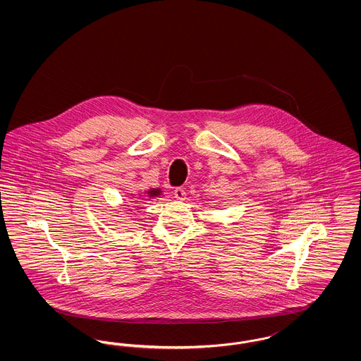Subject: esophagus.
<instances>
[{
  "mask_svg": "<svg viewBox=\"0 0 361 361\" xmlns=\"http://www.w3.org/2000/svg\"><path fill=\"white\" fill-rule=\"evenodd\" d=\"M173 193H174V197L177 200H184L185 196H187V192H185V189L183 188V187H177V188L174 189Z\"/></svg>",
  "mask_w": 361,
  "mask_h": 361,
  "instance_id": "esophagus-1",
  "label": "esophagus"
}]
</instances>
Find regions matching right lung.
Returning <instances> with one entry per match:
<instances>
[{"instance_id": "add662e5", "label": "right lung", "mask_w": 361, "mask_h": 361, "mask_svg": "<svg viewBox=\"0 0 361 361\" xmlns=\"http://www.w3.org/2000/svg\"><path fill=\"white\" fill-rule=\"evenodd\" d=\"M147 193H149L150 197H154V196L161 193V190L159 189H150V190H147Z\"/></svg>"}]
</instances>
